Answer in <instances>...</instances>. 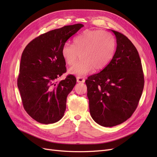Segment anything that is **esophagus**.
Returning a JSON list of instances; mask_svg holds the SVG:
<instances>
[{
  "label": "esophagus",
  "instance_id": "1",
  "mask_svg": "<svg viewBox=\"0 0 157 157\" xmlns=\"http://www.w3.org/2000/svg\"><path fill=\"white\" fill-rule=\"evenodd\" d=\"M77 82H82L84 83L85 82V79L83 77H77Z\"/></svg>",
  "mask_w": 157,
  "mask_h": 157
}]
</instances>
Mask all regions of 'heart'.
I'll return each instance as SVG.
<instances>
[{
    "mask_svg": "<svg viewBox=\"0 0 157 157\" xmlns=\"http://www.w3.org/2000/svg\"><path fill=\"white\" fill-rule=\"evenodd\" d=\"M116 47L113 35L108 31L86 30L76 36L73 44L65 43L61 53L65 62L69 65L77 60L78 54L80 60L69 69V73L84 76L94 69L99 71L110 63Z\"/></svg>",
    "mask_w": 157,
    "mask_h": 157,
    "instance_id": "b5f03b06",
    "label": "heart"
}]
</instances>
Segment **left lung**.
Listing matches in <instances>:
<instances>
[{"label":"left lung","mask_w":157,"mask_h":157,"mask_svg":"<svg viewBox=\"0 0 157 157\" xmlns=\"http://www.w3.org/2000/svg\"><path fill=\"white\" fill-rule=\"evenodd\" d=\"M111 31L117 40L111 61L101 72L90 76L85 81L90 115L95 122L105 127L120 124L132 115L144 86L136 48L125 35Z\"/></svg>","instance_id":"left-lung-1"}]
</instances>
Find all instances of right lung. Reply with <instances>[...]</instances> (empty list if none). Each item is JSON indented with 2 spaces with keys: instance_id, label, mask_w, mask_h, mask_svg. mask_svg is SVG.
I'll return each mask as SVG.
<instances>
[{
  "instance_id": "right-lung-1",
  "label": "right lung",
  "mask_w": 157,
  "mask_h": 157,
  "mask_svg": "<svg viewBox=\"0 0 157 157\" xmlns=\"http://www.w3.org/2000/svg\"><path fill=\"white\" fill-rule=\"evenodd\" d=\"M82 27L77 23L44 33L31 41L23 52L17 87L24 109L42 124L55 123L64 115L67 97L77 79L69 75L56 81L67 71L61 50Z\"/></svg>"
}]
</instances>
